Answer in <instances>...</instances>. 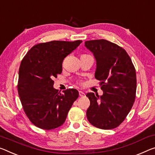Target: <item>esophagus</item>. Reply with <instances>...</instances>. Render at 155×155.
Wrapping results in <instances>:
<instances>
[{"instance_id":"esophagus-1","label":"esophagus","mask_w":155,"mask_h":155,"mask_svg":"<svg viewBox=\"0 0 155 155\" xmlns=\"http://www.w3.org/2000/svg\"><path fill=\"white\" fill-rule=\"evenodd\" d=\"M79 96L80 97H85V93L83 92H82V91H79Z\"/></svg>"}]
</instances>
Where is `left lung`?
Segmentation results:
<instances>
[{
  "label": "left lung",
  "mask_w": 155,
  "mask_h": 155,
  "mask_svg": "<svg viewBox=\"0 0 155 155\" xmlns=\"http://www.w3.org/2000/svg\"><path fill=\"white\" fill-rule=\"evenodd\" d=\"M85 45L97 61L95 78L100 81L102 96L87 93L90 105L86 112L92 126L103 130L115 128L126 119L134 102L136 70L126 51L104 39L87 41Z\"/></svg>",
  "instance_id": "1"
}]
</instances>
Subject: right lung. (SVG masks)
<instances>
[{"label": "right lung", "mask_w": 155, "mask_h": 155, "mask_svg": "<svg viewBox=\"0 0 155 155\" xmlns=\"http://www.w3.org/2000/svg\"><path fill=\"white\" fill-rule=\"evenodd\" d=\"M82 41H52L33 46L19 68L18 92L27 117L36 127L52 130L65 122L73 103L78 97L76 89L58 92L54 78L62 72L63 59Z\"/></svg>", "instance_id": "add662e5"}]
</instances>
